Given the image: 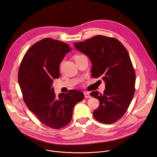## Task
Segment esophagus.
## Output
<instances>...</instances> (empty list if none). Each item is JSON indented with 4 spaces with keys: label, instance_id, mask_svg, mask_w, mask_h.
Listing matches in <instances>:
<instances>
[{
    "label": "esophagus",
    "instance_id": "obj_1",
    "mask_svg": "<svg viewBox=\"0 0 157 157\" xmlns=\"http://www.w3.org/2000/svg\"><path fill=\"white\" fill-rule=\"evenodd\" d=\"M84 97H85L86 98H91L90 94H89V93H88V92H85V93H84Z\"/></svg>",
    "mask_w": 157,
    "mask_h": 157
}]
</instances>
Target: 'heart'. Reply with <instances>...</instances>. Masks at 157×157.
I'll return each instance as SVG.
<instances>
[{"label":"heart","mask_w":157,"mask_h":157,"mask_svg":"<svg viewBox=\"0 0 157 157\" xmlns=\"http://www.w3.org/2000/svg\"><path fill=\"white\" fill-rule=\"evenodd\" d=\"M81 56L80 55H77V56H75L74 57V58H75V59H77L78 57H80Z\"/></svg>","instance_id":"obj_1"}]
</instances>
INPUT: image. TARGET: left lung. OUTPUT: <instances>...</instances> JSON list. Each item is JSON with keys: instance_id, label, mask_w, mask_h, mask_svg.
I'll return each mask as SVG.
<instances>
[{"instance_id": "left-lung-1", "label": "left lung", "mask_w": 157, "mask_h": 157, "mask_svg": "<svg viewBox=\"0 0 157 157\" xmlns=\"http://www.w3.org/2000/svg\"><path fill=\"white\" fill-rule=\"evenodd\" d=\"M74 46L90 59L92 77L105 84L103 94L90 93L100 101L94 117L102 123H115L126 113L135 93L136 74L127 50L117 39L100 35Z\"/></svg>"}]
</instances>
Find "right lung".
<instances>
[{"instance_id": "right-lung-1", "label": "right lung", "mask_w": 157, "mask_h": 157, "mask_svg": "<svg viewBox=\"0 0 157 157\" xmlns=\"http://www.w3.org/2000/svg\"><path fill=\"white\" fill-rule=\"evenodd\" d=\"M71 50L65 43L43 39L27 51L18 71V83L26 105L43 124L52 128L68 124L73 107L84 98L83 93L77 90L57 97L52 87L53 79L60 77L59 64Z\"/></svg>"}]
</instances>
